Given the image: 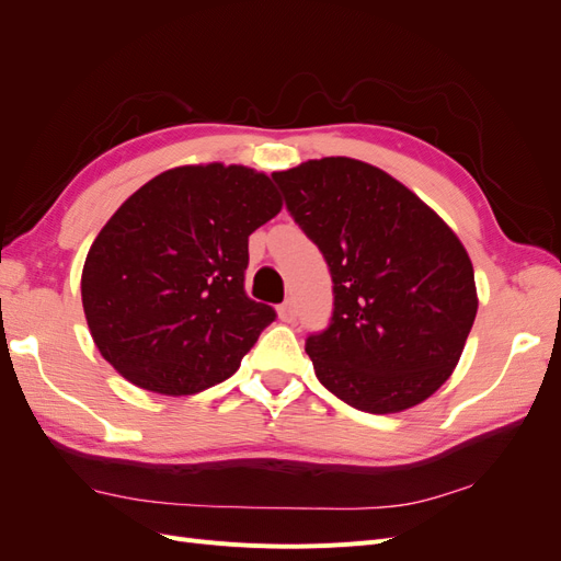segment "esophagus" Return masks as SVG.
<instances>
[{
    "label": "esophagus",
    "mask_w": 561,
    "mask_h": 561,
    "mask_svg": "<svg viewBox=\"0 0 561 561\" xmlns=\"http://www.w3.org/2000/svg\"><path fill=\"white\" fill-rule=\"evenodd\" d=\"M278 318L283 320V322H295V318H297V307H295V301L293 299H285L280 307H278Z\"/></svg>",
    "instance_id": "obj_1"
}]
</instances>
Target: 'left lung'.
I'll use <instances>...</instances> for the list:
<instances>
[{
  "instance_id": "1",
  "label": "left lung",
  "mask_w": 561,
  "mask_h": 561,
  "mask_svg": "<svg viewBox=\"0 0 561 561\" xmlns=\"http://www.w3.org/2000/svg\"><path fill=\"white\" fill-rule=\"evenodd\" d=\"M271 178L334 283L330 325L307 339L318 381L369 414L431 398L478 313L458 236L402 182L358 159H313Z\"/></svg>"
}]
</instances>
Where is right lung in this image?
I'll return each mask as SVG.
<instances>
[{
	"label": "right lung",
	"instance_id": "right-lung-1",
	"mask_svg": "<svg viewBox=\"0 0 561 561\" xmlns=\"http://www.w3.org/2000/svg\"><path fill=\"white\" fill-rule=\"evenodd\" d=\"M283 201L248 165L171 168L128 196L81 271L100 355L130 383L192 396L229 379L276 318L245 295L248 236Z\"/></svg>",
	"mask_w": 561,
	"mask_h": 561
}]
</instances>
